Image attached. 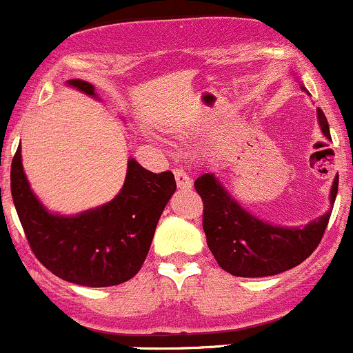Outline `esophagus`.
<instances>
[{
    "label": "esophagus",
    "instance_id": "obj_1",
    "mask_svg": "<svg viewBox=\"0 0 353 353\" xmlns=\"http://www.w3.org/2000/svg\"><path fill=\"white\" fill-rule=\"evenodd\" d=\"M174 176H176L177 188H181V190H191V188H193V181H191V177L188 176L186 170L176 169L174 170Z\"/></svg>",
    "mask_w": 353,
    "mask_h": 353
}]
</instances>
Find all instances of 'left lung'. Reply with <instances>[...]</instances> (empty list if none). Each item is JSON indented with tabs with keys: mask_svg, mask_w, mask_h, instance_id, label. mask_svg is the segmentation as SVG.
I'll use <instances>...</instances> for the list:
<instances>
[{
	"mask_svg": "<svg viewBox=\"0 0 353 353\" xmlns=\"http://www.w3.org/2000/svg\"><path fill=\"white\" fill-rule=\"evenodd\" d=\"M301 88L309 94L301 83ZM318 124L326 140H331L328 121L321 109ZM203 199V230L206 244L222 270L234 276H272L301 265L312 254L333 210L338 193V174L330 190V210L305 225L283 227L258 219L244 208L213 172L201 174L194 181Z\"/></svg>",
	"mask_w": 353,
	"mask_h": 353,
	"instance_id": "8db88e82",
	"label": "left lung"
}]
</instances>
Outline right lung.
<instances>
[{
    "label": "right lung",
    "mask_w": 353,
    "mask_h": 353,
    "mask_svg": "<svg viewBox=\"0 0 353 353\" xmlns=\"http://www.w3.org/2000/svg\"><path fill=\"white\" fill-rule=\"evenodd\" d=\"M68 87L101 101L88 81ZM176 191L170 170L150 172L134 159L119 193L95 208L61 215L49 212L23 172L22 147L12 162V196L32 251L51 273L83 287H112L140 272L163 208Z\"/></svg>",
    "instance_id": "obj_1"
}]
</instances>
